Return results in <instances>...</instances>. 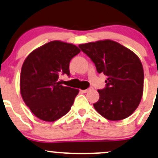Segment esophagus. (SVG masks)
Wrapping results in <instances>:
<instances>
[{
  "label": "esophagus",
  "instance_id": "obj_1",
  "mask_svg": "<svg viewBox=\"0 0 158 158\" xmlns=\"http://www.w3.org/2000/svg\"><path fill=\"white\" fill-rule=\"evenodd\" d=\"M91 89H93V88H89V89H83V90H81V91L82 92V93H87L88 91H89V90H91Z\"/></svg>",
  "mask_w": 158,
  "mask_h": 158
}]
</instances>
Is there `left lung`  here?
I'll return each mask as SVG.
<instances>
[{"mask_svg":"<svg viewBox=\"0 0 158 158\" xmlns=\"http://www.w3.org/2000/svg\"><path fill=\"white\" fill-rule=\"evenodd\" d=\"M79 48L95 63L97 72L107 76L106 87L98 89L95 110L110 121L128 117L139 106L143 93L144 72L136 54L115 41L81 44Z\"/></svg>","mask_w":158,"mask_h":158,"instance_id":"8db88e82","label":"left lung"}]
</instances>
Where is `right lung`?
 I'll list each match as a JSON object with an SVG mask.
<instances>
[{"mask_svg":"<svg viewBox=\"0 0 158 158\" xmlns=\"http://www.w3.org/2000/svg\"><path fill=\"white\" fill-rule=\"evenodd\" d=\"M80 51L73 44L55 40L27 56L21 72V95L40 119L54 122L70 110L79 90L63 86L57 81L60 74L69 75L71 60Z\"/></svg>","mask_w":158,"mask_h":158,"instance_id":"obj_1","label":"right lung"}]
</instances>
